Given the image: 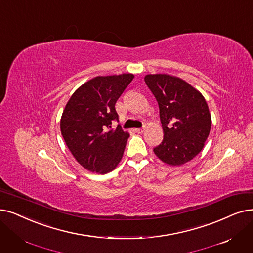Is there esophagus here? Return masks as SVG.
I'll return each instance as SVG.
<instances>
[{
  "label": "esophagus",
  "mask_w": 253,
  "mask_h": 253,
  "mask_svg": "<svg viewBox=\"0 0 253 253\" xmlns=\"http://www.w3.org/2000/svg\"><path fill=\"white\" fill-rule=\"evenodd\" d=\"M144 131H145V127H142V128H136V129H135V132H136V133H139V134H141L142 132H144Z\"/></svg>",
  "instance_id": "1"
}]
</instances>
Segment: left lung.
Segmentation results:
<instances>
[{
    "label": "left lung",
    "mask_w": 253,
    "mask_h": 253,
    "mask_svg": "<svg viewBox=\"0 0 253 253\" xmlns=\"http://www.w3.org/2000/svg\"><path fill=\"white\" fill-rule=\"evenodd\" d=\"M145 82L159 105L163 140L155 155L169 166H182L199 154L211 130V114L204 96L169 74H148Z\"/></svg>",
    "instance_id": "8db88e82"
}]
</instances>
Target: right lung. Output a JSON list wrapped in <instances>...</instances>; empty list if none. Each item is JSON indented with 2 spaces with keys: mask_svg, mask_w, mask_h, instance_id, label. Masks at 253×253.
<instances>
[{
  "mask_svg": "<svg viewBox=\"0 0 253 253\" xmlns=\"http://www.w3.org/2000/svg\"><path fill=\"white\" fill-rule=\"evenodd\" d=\"M134 78L131 73L97 76L84 83L70 97L61 118L63 138L82 167L107 173L116 169L123 157L128 132L118 121L116 102Z\"/></svg>",
  "mask_w": 253,
  "mask_h": 253,
  "instance_id": "add662e5",
  "label": "right lung"
}]
</instances>
